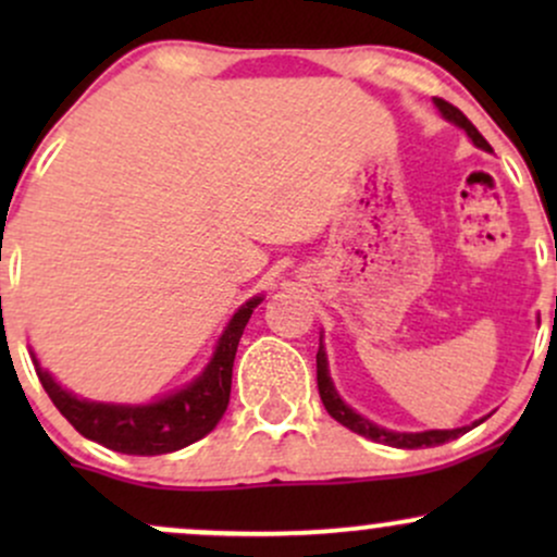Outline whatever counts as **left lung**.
I'll use <instances>...</instances> for the list:
<instances>
[{"mask_svg":"<svg viewBox=\"0 0 557 557\" xmlns=\"http://www.w3.org/2000/svg\"><path fill=\"white\" fill-rule=\"evenodd\" d=\"M434 104H437V110L443 112L445 120H450V123L463 127L466 136L474 140V146H479V149H484V151H492V146L487 144V140H484L482 133L476 131L474 123H471V120L466 117V114L458 110V107H453L450 101H445V99H437V96H434ZM317 387H319V398H322L324 408H327V413L332 419L341 421L343 426H348L350 432L361 434V437L374 440V443H382V445H389V447H403V450H417V447H434V445L450 443V440L461 437V434L469 432L471 426L482 424V421H484V419H479L471 426H461V430H430V432H389V430H382V426H376L369 419H363L361 413H356L350 406H345L341 395H337V389L330 380L327 354H324L322 343H319V350H317Z\"/></svg>","mask_w":557,"mask_h":557,"instance_id":"obj_1","label":"left lung"}]
</instances>
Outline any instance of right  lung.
<instances>
[{
  "label": "right lung",
  "instance_id": "add662e5",
  "mask_svg": "<svg viewBox=\"0 0 557 557\" xmlns=\"http://www.w3.org/2000/svg\"><path fill=\"white\" fill-rule=\"evenodd\" d=\"M259 304L261 296L246 300L235 311L216 343L212 361L190 385L164 395L162 400L146 403V406L83 400L57 385L54 376L44 372L41 363L34 359L36 374L62 417L83 437L110 447V450L127 453V456H162V453L181 450L212 432L222 413L227 411L235 350H238L243 330Z\"/></svg>",
  "mask_w": 557,
  "mask_h": 557
}]
</instances>
